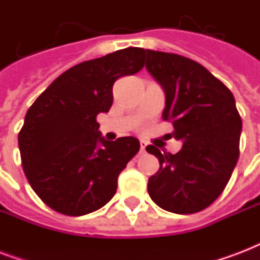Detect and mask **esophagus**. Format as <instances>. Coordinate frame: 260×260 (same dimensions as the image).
Listing matches in <instances>:
<instances>
[{
	"label": "esophagus",
	"instance_id": "34e87169",
	"mask_svg": "<svg viewBox=\"0 0 260 260\" xmlns=\"http://www.w3.org/2000/svg\"><path fill=\"white\" fill-rule=\"evenodd\" d=\"M146 147H147V143L144 142V140H140V151H142V152L146 151Z\"/></svg>",
	"mask_w": 260,
	"mask_h": 260
}]
</instances>
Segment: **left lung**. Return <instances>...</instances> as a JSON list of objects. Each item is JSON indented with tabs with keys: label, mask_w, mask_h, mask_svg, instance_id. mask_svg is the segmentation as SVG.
Wrapping results in <instances>:
<instances>
[{
	"label": "left lung",
	"mask_w": 260,
	"mask_h": 260,
	"mask_svg": "<svg viewBox=\"0 0 260 260\" xmlns=\"http://www.w3.org/2000/svg\"><path fill=\"white\" fill-rule=\"evenodd\" d=\"M146 69L166 93L163 120L183 143L170 154L147 146L159 159L148 194L162 209L197 213L217 200L239 159L242 118L234 94L205 67L182 55L146 50Z\"/></svg>",
	"instance_id": "left-lung-1"
}]
</instances>
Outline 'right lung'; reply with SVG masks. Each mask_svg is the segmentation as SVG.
I'll use <instances>...</instances> for the list:
<instances>
[{"label":"right lung","instance_id":"1","mask_svg":"<svg viewBox=\"0 0 260 260\" xmlns=\"http://www.w3.org/2000/svg\"><path fill=\"white\" fill-rule=\"evenodd\" d=\"M144 52L129 47L71 67L26 112L18 134L22 169L51 209L83 216L102 208L116 193L118 175L140 143L132 136L105 140L97 116L109 112L116 79L142 70Z\"/></svg>","mask_w":260,"mask_h":260}]
</instances>
